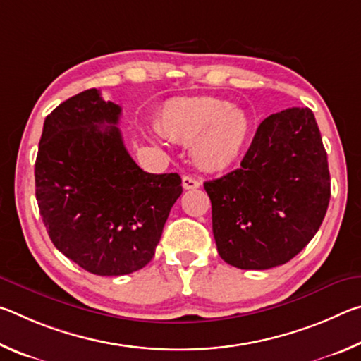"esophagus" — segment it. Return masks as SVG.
Masks as SVG:
<instances>
[{"mask_svg":"<svg viewBox=\"0 0 361 361\" xmlns=\"http://www.w3.org/2000/svg\"><path fill=\"white\" fill-rule=\"evenodd\" d=\"M202 186V181L194 178V176H189V175H185L183 176V188L185 189H197Z\"/></svg>","mask_w":361,"mask_h":361,"instance_id":"1","label":"esophagus"}]
</instances>
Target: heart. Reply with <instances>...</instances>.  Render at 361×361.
<instances>
[{
    "instance_id": "obj_1",
    "label": "heart",
    "mask_w": 361,
    "mask_h": 361,
    "mask_svg": "<svg viewBox=\"0 0 361 361\" xmlns=\"http://www.w3.org/2000/svg\"><path fill=\"white\" fill-rule=\"evenodd\" d=\"M156 127L169 140L192 143L195 162L210 172L232 166L250 135L247 114L215 97L169 100L157 114Z\"/></svg>"
}]
</instances>
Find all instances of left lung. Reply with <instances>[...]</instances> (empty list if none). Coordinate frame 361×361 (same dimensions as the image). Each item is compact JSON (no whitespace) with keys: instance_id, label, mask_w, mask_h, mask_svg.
Here are the masks:
<instances>
[{"instance_id":"8db88e82","label":"left lung","mask_w":361,"mask_h":361,"mask_svg":"<svg viewBox=\"0 0 361 361\" xmlns=\"http://www.w3.org/2000/svg\"><path fill=\"white\" fill-rule=\"evenodd\" d=\"M216 248L239 269L282 266L312 240L329 204L325 146L309 108L261 122L240 167L204 183Z\"/></svg>"}]
</instances>
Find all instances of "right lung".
<instances>
[{
  "instance_id": "add662e5",
  "label": "right lung",
  "mask_w": 361,
  "mask_h": 361,
  "mask_svg": "<svg viewBox=\"0 0 361 361\" xmlns=\"http://www.w3.org/2000/svg\"><path fill=\"white\" fill-rule=\"evenodd\" d=\"M121 106L89 89L44 121L35 164L36 200L59 252L95 276H126L154 256L178 173L143 172L127 152Z\"/></svg>"
}]
</instances>
